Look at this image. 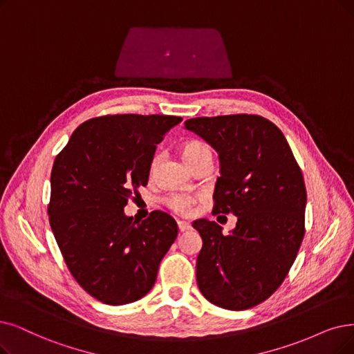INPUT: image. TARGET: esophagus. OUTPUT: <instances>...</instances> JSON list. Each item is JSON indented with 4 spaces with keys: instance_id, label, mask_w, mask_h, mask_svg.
<instances>
[{
    "instance_id": "34e87169",
    "label": "esophagus",
    "mask_w": 354,
    "mask_h": 354,
    "mask_svg": "<svg viewBox=\"0 0 354 354\" xmlns=\"http://www.w3.org/2000/svg\"><path fill=\"white\" fill-rule=\"evenodd\" d=\"M177 225H178V231L180 232H185V231H189L192 228V225L189 222H185V221H177Z\"/></svg>"
}]
</instances>
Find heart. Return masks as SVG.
Segmentation results:
<instances>
[{"mask_svg":"<svg viewBox=\"0 0 354 354\" xmlns=\"http://www.w3.org/2000/svg\"><path fill=\"white\" fill-rule=\"evenodd\" d=\"M205 151H209V148L203 142H201V140H190V142L185 144V147H183V155H185L187 162ZM157 164H158V157H155L151 164V171H155ZM196 202H197V196H193L189 193H181V192L171 193L165 199L167 206L180 215H187L193 209Z\"/></svg>","mask_w":354,"mask_h":354,"instance_id":"b5f03b06","label":"heart"}]
</instances>
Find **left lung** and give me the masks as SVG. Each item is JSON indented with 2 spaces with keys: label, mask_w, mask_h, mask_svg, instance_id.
Returning <instances> with one entry per match:
<instances>
[{
  "label": "left lung",
  "mask_w": 354,
  "mask_h": 354,
  "mask_svg": "<svg viewBox=\"0 0 354 354\" xmlns=\"http://www.w3.org/2000/svg\"><path fill=\"white\" fill-rule=\"evenodd\" d=\"M185 126L219 153L214 214L238 218L228 235L214 221L193 222L203 239L197 286L216 306L250 309L281 285L299 251L306 206L302 171L285 135L261 116L194 118Z\"/></svg>",
  "instance_id": "8db88e82"
}]
</instances>
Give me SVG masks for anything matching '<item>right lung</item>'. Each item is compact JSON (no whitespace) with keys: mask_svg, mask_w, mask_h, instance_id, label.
<instances>
[{"mask_svg":"<svg viewBox=\"0 0 354 354\" xmlns=\"http://www.w3.org/2000/svg\"><path fill=\"white\" fill-rule=\"evenodd\" d=\"M183 119L109 115L90 119L56 155L50 174V228L71 274L93 298L131 304L157 280L177 223L153 210L138 222L123 207L147 186L157 145Z\"/></svg>","mask_w":354,"mask_h":354,"instance_id":"add662e5","label":"right lung"}]
</instances>
